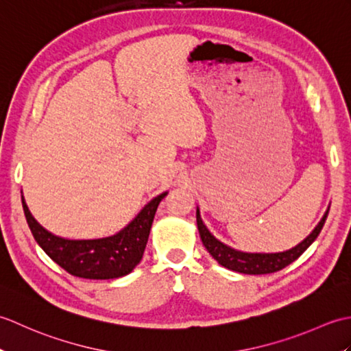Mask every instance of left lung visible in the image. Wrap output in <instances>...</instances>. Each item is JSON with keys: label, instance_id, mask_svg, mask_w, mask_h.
Listing matches in <instances>:
<instances>
[{"label": "left lung", "instance_id": "left-lung-1", "mask_svg": "<svg viewBox=\"0 0 351 351\" xmlns=\"http://www.w3.org/2000/svg\"><path fill=\"white\" fill-rule=\"evenodd\" d=\"M327 214H329V210L324 213L323 219L319 220L315 229L312 230V232L304 238L302 243L297 244L293 249L285 250V252H278V253H247V252L235 250L232 247H229V245L223 244L221 241H219L217 238L208 230V228L204 225L202 219H200L199 208L196 211V220H197V229H199L200 238H202L204 245L206 247V250L210 252V255L217 261L220 265L243 274H268V273L279 271L282 268L289 265L291 263H294V261L315 241V238L318 237L319 232H322V229L324 226Z\"/></svg>", "mask_w": 351, "mask_h": 351}]
</instances>
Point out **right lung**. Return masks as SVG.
<instances>
[{
	"label": "right lung",
	"instance_id": "1",
	"mask_svg": "<svg viewBox=\"0 0 351 351\" xmlns=\"http://www.w3.org/2000/svg\"><path fill=\"white\" fill-rule=\"evenodd\" d=\"M167 191L154 197L121 232L98 240H66L42 228L28 211L22 197V208L29 230L47 255L77 278L116 279L131 273L143 258L156 208Z\"/></svg>",
	"mask_w": 351,
	"mask_h": 351
}]
</instances>
